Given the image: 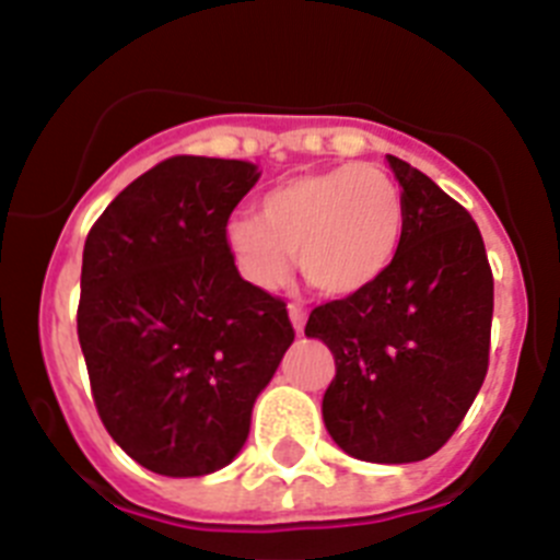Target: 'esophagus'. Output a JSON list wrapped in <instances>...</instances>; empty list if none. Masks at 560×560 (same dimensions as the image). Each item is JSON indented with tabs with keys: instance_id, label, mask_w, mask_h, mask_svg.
<instances>
[{
	"instance_id": "obj_1",
	"label": "esophagus",
	"mask_w": 560,
	"mask_h": 560,
	"mask_svg": "<svg viewBox=\"0 0 560 560\" xmlns=\"http://www.w3.org/2000/svg\"><path fill=\"white\" fill-rule=\"evenodd\" d=\"M290 320H293L295 332H304V324H307V310L301 307V304H290Z\"/></svg>"
}]
</instances>
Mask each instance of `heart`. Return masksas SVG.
<instances>
[{
	"label": "heart",
	"instance_id": "obj_1",
	"mask_svg": "<svg viewBox=\"0 0 560 560\" xmlns=\"http://www.w3.org/2000/svg\"><path fill=\"white\" fill-rule=\"evenodd\" d=\"M406 202L395 179L369 163L295 174L261 197L259 213L233 217L225 242L242 276L276 290L293 253L320 293L352 295L381 279L400 250Z\"/></svg>",
	"mask_w": 560,
	"mask_h": 560
}]
</instances>
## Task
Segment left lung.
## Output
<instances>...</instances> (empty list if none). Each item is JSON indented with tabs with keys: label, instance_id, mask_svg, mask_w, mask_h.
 <instances>
[{
	"label": "left lung",
	"instance_id": "obj_1",
	"mask_svg": "<svg viewBox=\"0 0 560 560\" xmlns=\"http://www.w3.org/2000/svg\"><path fill=\"white\" fill-rule=\"evenodd\" d=\"M406 231L381 279L310 313L307 338L335 354L327 431L349 456L420 462L451 440L485 383L493 273L474 217L406 160Z\"/></svg>",
	"mask_w": 560,
	"mask_h": 560
}]
</instances>
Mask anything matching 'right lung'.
<instances>
[{
  "mask_svg": "<svg viewBox=\"0 0 560 560\" xmlns=\"http://www.w3.org/2000/svg\"><path fill=\"white\" fill-rule=\"evenodd\" d=\"M256 179L245 160L177 154L86 233L78 340L92 400L112 440L154 474L225 468L295 338L284 301L242 279L225 242Z\"/></svg>",
  "mask_w": 560,
  "mask_h": 560,
  "instance_id": "right-lung-1",
  "label": "right lung"
}]
</instances>
